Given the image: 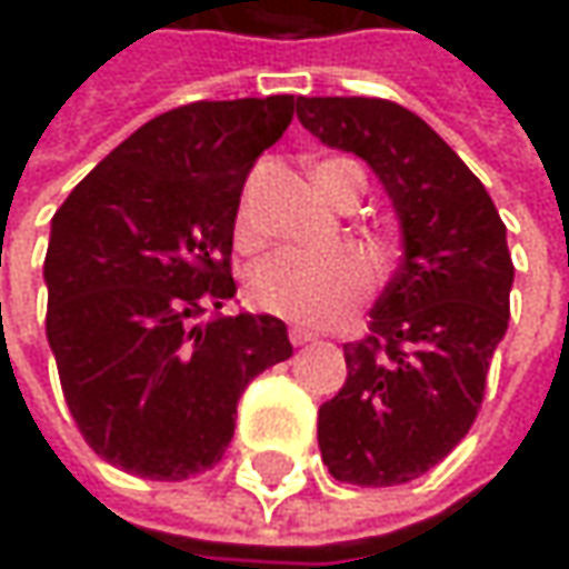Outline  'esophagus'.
I'll list each match as a JSON object with an SVG mask.
<instances>
[{
  "label": "esophagus",
  "mask_w": 569,
  "mask_h": 569,
  "mask_svg": "<svg viewBox=\"0 0 569 569\" xmlns=\"http://www.w3.org/2000/svg\"><path fill=\"white\" fill-rule=\"evenodd\" d=\"M291 345L300 348V345H310V341H317V332H310V329H300V326H291Z\"/></svg>",
  "instance_id": "34e87169"
}]
</instances>
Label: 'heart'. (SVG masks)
I'll return each mask as SVG.
<instances>
[{
  "label": "heart",
  "instance_id": "1",
  "mask_svg": "<svg viewBox=\"0 0 569 569\" xmlns=\"http://www.w3.org/2000/svg\"><path fill=\"white\" fill-rule=\"evenodd\" d=\"M336 164V161H329ZM237 233L252 240L250 211H240ZM373 288V269L355 247L326 252L284 250L259 262L250 274V295L259 310L307 326L332 329L361 307Z\"/></svg>",
  "mask_w": 569,
  "mask_h": 569
}]
</instances>
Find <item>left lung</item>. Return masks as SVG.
Returning <instances> with one entry per match:
<instances>
[{"instance_id": "obj_1", "label": "left lung", "mask_w": 569, "mask_h": 569, "mask_svg": "<svg viewBox=\"0 0 569 569\" xmlns=\"http://www.w3.org/2000/svg\"><path fill=\"white\" fill-rule=\"evenodd\" d=\"M319 142L377 173L402 262L345 345L348 380L319 408V452L345 485L389 488L430 471L469 433L510 322L513 259L488 189L421 117L380 98H297Z\"/></svg>"}]
</instances>
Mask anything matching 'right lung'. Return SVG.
I'll list each match as a JSON object with an SVG mask.
<instances>
[{"instance_id": "add662e5", "label": "right lung", "mask_w": 569, "mask_h": 569, "mask_svg": "<svg viewBox=\"0 0 569 569\" xmlns=\"http://www.w3.org/2000/svg\"><path fill=\"white\" fill-rule=\"evenodd\" d=\"M295 94L199 100L117 144L50 221L47 341L66 405L110 466L183 481L221 462L240 392L291 358L269 313L192 319L237 295L233 221Z\"/></svg>"}]
</instances>
